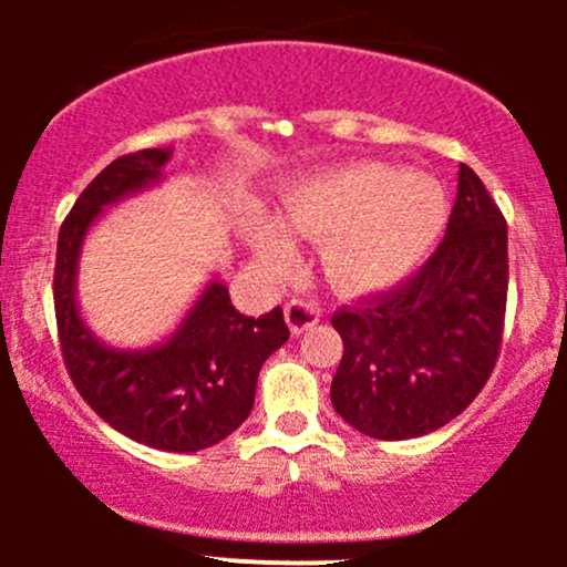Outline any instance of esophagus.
<instances>
[{
    "label": "esophagus",
    "mask_w": 567,
    "mask_h": 567,
    "mask_svg": "<svg viewBox=\"0 0 567 567\" xmlns=\"http://www.w3.org/2000/svg\"><path fill=\"white\" fill-rule=\"evenodd\" d=\"M285 320H288L290 326V334H301V331L312 329V326L318 323L320 310L312 301L290 299L288 305H285Z\"/></svg>",
    "instance_id": "1"
}]
</instances>
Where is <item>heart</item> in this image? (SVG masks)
I'll return each mask as SVG.
<instances>
[{
	"instance_id": "heart-1",
	"label": "heart",
	"mask_w": 567,
	"mask_h": 567,
	"mask_svg": "<svg viewBox=\"0 0 567 567\" xmlns=\"http://www.w3.org/2000/svg\"><path fill=\"white\" fill-rule=\"evenodd\" d=\"M447 225V194L427 175L381 162L331 167L290 183L279 221L255 219L249 241L268 271L285 274L305 236L320 244V271L342 296L390 290L436 247Z\"/></svg>"
}]
</instances>
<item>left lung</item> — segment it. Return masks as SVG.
Masks as SVG:
<instances>
[{"instance_id": "obj_1", "label": "left lung", "mask_w": 567, "mask_h": 567, "mask_svg": "<svg viewBox=\"0 0 567 567\" xmlns=\"http://www.w3.org/2000/svg\"><path fill=\"white\" fill-rule=\"evenodd\" d=\"M507 301V225L461 164L447 236L392 293L340 310L342 359L331 405L381 442L425 436L461 414L499 357Z\"/></svg>"}]
</instances>
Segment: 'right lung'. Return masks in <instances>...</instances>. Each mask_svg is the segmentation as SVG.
Segmentation results:
<instances>
[{"instance_id": "obj_1", "label": "right lung", "mask_w": 567, "mask_h": 567, "mask_svg": "<svg viewBox=\"0 0 567 567\" xmlns=\"http://www.w3.org/2000/svg\"><path fill=\"white\" fill-rule=\"evenodd\" d=\"M173 147L114 158L76 199L56 238L54 312L79 394L114 431L164 453H197L230 436L255 405L262 362L290 337L282 310L247 318L210 279L186 318L151 348H114L93 334L76 301L84 238L104 208L156 186Z\"/></svg>"}]
</instances>
